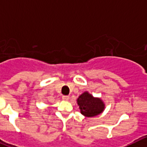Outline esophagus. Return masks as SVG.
<instances>
[{
  "mask_svg": "<svg viewBox=\"0 0 147 147\" xmlns=\"http://www.w3.org/2000/svg\"><path fill=\"white\" fill-rule=\"evenodd\" d=\"M63 100L65 101H68L69 100V96H63Z\"/></svg>",
  "mask_w": 147,
  "mask_h": 147,
  "instance_id": "esophagus-1",
  "label": "esophagus"
}]
</instances>
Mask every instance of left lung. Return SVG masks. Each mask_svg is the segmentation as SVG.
<instances>
[{"label":"left lung","mask_w":147,"mask_h":147,"mask_svg":"<svg viewBox=\"0 0 147 147\" xmlns=\"http://www.w3.org/2000/svg\"><path fill=\"white\" fill-rule=\"evenodd\" d=\"M80 112L86 117H94L100 115L105 109V103L99 97H94L92 94L85 91L77 99Z\"/></svg>","instance_id":"obj_1"}]
</instances>
